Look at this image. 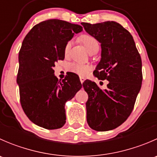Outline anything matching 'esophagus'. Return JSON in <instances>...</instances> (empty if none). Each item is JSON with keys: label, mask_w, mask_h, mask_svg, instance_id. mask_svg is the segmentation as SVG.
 <instances>
[{"label": "esophagus", "mask_w": 157, "mask_h": 157, "mask_svg": "<svg viewBox=\"0 0 157 157\" xmlns=\"http://www.w3.org/2000/svg\"><path fill=\"white\" fill-rule=\"evenodd\" d=\"M80 82H81V83H83V82H84V80H85L84 77H80Z\"/></svg>", "instance_id": "esophagus-1"}]
</instances>
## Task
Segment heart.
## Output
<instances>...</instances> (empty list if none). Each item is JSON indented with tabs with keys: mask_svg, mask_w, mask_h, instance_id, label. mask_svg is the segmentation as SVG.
<instances>
[{
	"mask_svg": "<svg viewBox=\"0 0 157 157\" xmlns=\"http://www.w3.org/2000/svg\"><path fill=\"white\" fill-rule=\"evenodd\" d=\"M81 41L83 43V45H84L85 48L89 52V53L96 50V49L99 48V42H98V40L94 36H91V35H83L81 36ZM71 45H72V41H69L65 45V47H64V54H65V55H68ZM69 69L71 72L75 73V74H78V75L85 76L88 74L89 71H90V66L86 65V64L74 63V64H72L70 66Z\"/></svg>",
	"mask_w": 157,
	"mask_h": 157,
	"instance_id": "1",
	"label": "heart"
}]
</instances>
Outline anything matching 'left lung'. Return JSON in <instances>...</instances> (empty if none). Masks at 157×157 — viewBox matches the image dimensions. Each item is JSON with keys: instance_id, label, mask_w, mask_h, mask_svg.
<instances>
[{"instance_id": "left-lung-1", "label": "left lung", "mask_w": 157, "mask_h": 157, "mask_svg": "<svg viewBox=\"0 0 157 157\" xmlns=\"http://www.w3.org/2000/svg\"><path fill=\"white\" fill-rule=\"evenodd\" d=\"M81 24L101 44V59L93 74L109 81L105 90L91 80L83 82L89 96L86 121L95 131H110L124 122L134 109L142 83L141 58L131 33L117 22Z\"/></svg>"}]
</instances>
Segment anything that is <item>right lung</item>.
Returning <instances> with one entry per match:
<instances>
[{"instance_id": "add662e5", "label": "right lung", "mask_w": 157, "mask_h": 157, "mask_svg": "<svg viewBox=\"0 0 157 157\" xmlns=\"http://www.w3.org/2000/svg\"><path fill=\"white\" fill-rule=\"evenodd\" d=\"M81 31L80 25L52 19L33 26L23 39L17 78L20 103L30 121L39 127L49 130L63 127L65 103L82 88L76 74L61 81L53 70L58 60L64 59L67 42Z\"/></svg>"}]
</instances>
